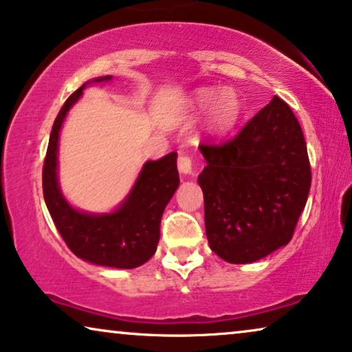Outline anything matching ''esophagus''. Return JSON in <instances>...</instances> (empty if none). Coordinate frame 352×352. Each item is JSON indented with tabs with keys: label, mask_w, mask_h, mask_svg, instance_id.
I'll list each match as a JSON object with an SVG mask.
<instances>
[{
	"label": "esophagus",
	"mask_w": 352,
	"mask_h": 352,
	"mask_svg": "<svg viewBox=\"0 0 352 352\" xmlns=\"http://www.w3.org/2000/svg\"><path fill=\"white\" fill-rule=\"evenodd\" d=\"M177 170L181 175L190 176L194 175V165H192V158L189 155H181L177 158Z\"/></svg>",
	"instance_id": "esophagus-1"
}]
</instances>
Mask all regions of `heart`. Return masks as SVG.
Instances as JSON below:
<instances>
[{
  "instance_id": "1",
  "label": "heart",
  "mask_w": 352,
  "mask_h": 352,
  "mask_svg": "<svg viewBox=\"0 0 352 352\" xmlns=\"http://www.w3.org/2000/svg\"><path fill=\"white\" fill-rule=\"evenodd\" d=\"M205 114L204 129L211 136H223L235 126L240 117V102L232 89L200 88L190 100V112L194 117Z\"/></svg>"
}]
</instances>
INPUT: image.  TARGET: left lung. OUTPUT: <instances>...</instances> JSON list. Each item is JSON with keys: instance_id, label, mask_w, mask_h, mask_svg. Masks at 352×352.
Instances as JSON below:
<instances>
[{"instance_id": "8db88e82", "label": "left lung", "mask_w": 352, "mask_h": 352, "mask_svg": "<svg viewBox=\"0 0 352 352\" xmlns=\"http://www.w3.org/2000/svg\"><path fill=\"white\" fill-rule=\"evenodd\" d=\"M210 248L232 264L266 258L292 240L311 187L301 126L274 96L232 141L200 146Z\"/></svg>"}]
</instances>
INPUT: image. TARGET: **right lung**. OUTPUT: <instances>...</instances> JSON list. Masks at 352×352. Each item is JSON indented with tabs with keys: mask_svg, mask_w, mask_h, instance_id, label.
<instances>
[{
	"mask_svg": "<svg viewBox=\"0 0 352 352\" xmlns=\"http://www.w3.org/2000/svg\"><path fill=\"white\" fill-rule=\"evenodd\" d=\"M112 76H98L80 86L57 115L43 166V195L57 230L74 254L96 266L134 269L155 253L160 221L166 205L179 187L177 153L171 152L142 165L131 190L109 213L78 210L65 199L59 184V138L70 109L89 85L109 83Z\"/></svg>",
	"mask_w": 352,
	"mask_h": 352,
	"instance_id": "1",
	"label": "right lung"
}]
</instances>
